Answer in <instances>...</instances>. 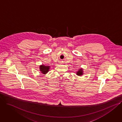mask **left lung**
Returning a JSON list of instances; mask_svg holds the SVG:
<instances>
[{"label": "left lung", "instance_id": "8db88e82", "mask_svg": "<svg viewBox=\"0 0 122 122\" xmlns=\"http://www.w3.org/2000/svg\"><path fill=\"white\" fill-rule=\"evenodd\" d=\"M77 75L78 76H81L83 74V71H82V69H80V70H78V71L76 73Z\"/></svg>", "mask_w": 122, "mask_h": 122}]
</instances>
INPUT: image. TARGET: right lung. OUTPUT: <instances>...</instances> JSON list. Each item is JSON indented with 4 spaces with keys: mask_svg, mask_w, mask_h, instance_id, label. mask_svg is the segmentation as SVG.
Wrapping results in <instances>:
<instances>
[{
    "mask_svg": "<svg viewBox=\"0 0 122 122\" xmlns=\"http://www.w3.org/2000/svg\"><path fill=\"white\" fill-rule=\"evenodd\" d=\"M49 66H45L44 65H41L40 66V69L41 73H42L44 74H46L49 69Z\"/></svg>",
    "mask_w": 122,
    "mask_h": 122,
    "instance_id": "add662e5",
    "label": "right lung"
}]
</instances>
